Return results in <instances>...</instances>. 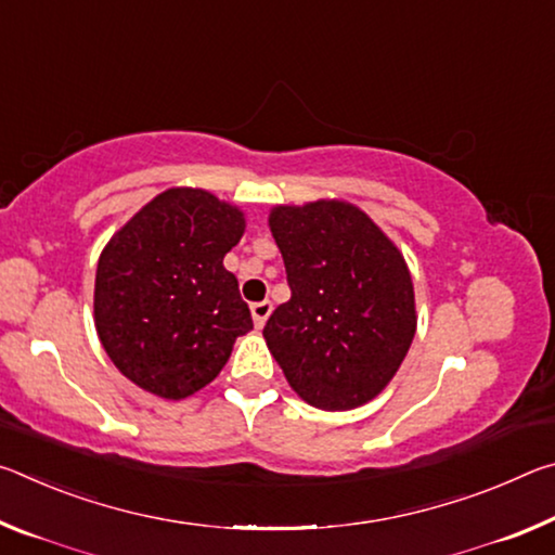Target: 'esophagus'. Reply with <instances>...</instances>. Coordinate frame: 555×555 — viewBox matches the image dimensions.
<instances>
[{
    "label": "esophagus",
    "mask_w": 555,
    "mask_h": 555,
    "mask_svg": "<svg viewBox=\"0 0 555 555\" xmlns=\"http://www.w3.org/2000/svg\"><path fill=\"white\" fill-rule=\"evenodd\" d=\"M271 308H274L271 306V300H259V304L251 306V321H255L257 327H264V323L271 315Z\"/></svg>",
    "instance_id": "1"
}]
</instances>
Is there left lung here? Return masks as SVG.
Returning <instances> with one entry per match:
<instances>
[{
    "mask_svg": "<svg viewBox=\"0 0 555 555\" xmlns=\"http://www.w3.org/2000/svg\"><path fill=\"white\" fill-rule=\"evenodd\" d=\"M269 230L291 298L271 313L264 340L291 389L323 411L379 397L418 323L399 247L367 212L337 198L276 205Z\"/></svg>",
    "mask_w": 555,
    "mask_h": 555,
    "instance_id": "left-lung-1",
    "label": "left lung"
}]
</instances>
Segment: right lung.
I'll list each match as a JSON object with an SVG mask.
<instances>
[{
  "label": "right lung",
  "instance_id": "1",
  "mask_svg": "<svg viewBox=\"0 0 555 555\" xmlns=\"http://www.w3.org/2000/svg\"><path fill=\"white\" fill-rule=\"evenodd\" d=\"M247 220L203 188L176 185L131 215L102 249L95 331L115 367L154 397L181 401L218 377L251 327L222 259Z\"/></svg>",
  "mask_w": 555,
  "mask_h": 555
}]
</instances>
